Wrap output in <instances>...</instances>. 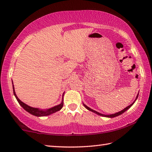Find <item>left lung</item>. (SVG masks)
Listing matches in <instances>:
<instances>
[{"label":"left lung","mask_w":152,"mask_h":152,"mask_svg":"<svg viewBox=\"0 0 152 152\" xmlns=\"http://www.w3.org/2000/svg\"><path fill=\"white\" fill-rule=\"evenodd\" d=\"M138 95L139 94H137V97H136V99H135V101H136V100H137V97H138ZM135 101L133 102L132 104H131L130 105H129V106L127 107H126V108H125L123 110H121V111H119V112H118V113H115V114H112V115H103V114H101V113H98L97 111H95V110H92V109H91V108H89L88 107H87L86 105H85L84 104V106L88 110H91V111H92V112H93V113H96V114H97V115H101V116H102V117H110V118H113V117H117V116H119V115H121V114H123V113L124 112H125L126 110H127V109H129V108L132 106L133 105V104L135 102Z\"/></svg>","instance_id":"1"}]
</instances>
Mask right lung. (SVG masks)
<instances>
[{
	"instance_id": "right-lung-1",
	"label": "right lung",
	"mask_w": 152,
	"mask_h": 152,
	"mask_svg": "<svg viewBox=\"0 0 152 152\" xmlns=\"http://www.w3.org/2000/svg\"><path fill=\"white\" fill-rule=\"evenodd\" d=\"M13 84V83H12ZM12 88H13V93L14 95L16 97V99L17 100V101L19 102V104L21 106L23 109L27 111L28 113H29L30 114H31L33 115H35V116H37V117H43V116H48V115H50L51 114H52V113H54L58 111V110H60L61 108L63 107V105H64V102H63V99H62V101H61V103L60 104L57 105V106H55L52 108H50V109H47V110H42V109H37V108H33L29 106V105H27L26 104H25L24 102H23L21 101H20L19 99V98L17 97V96L16 95V93H15V88H14V85H12ZM64 96V94H63ZM63 99V98H62Z\"/></svg>"
}]
</instances>
